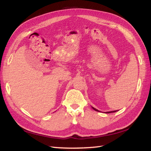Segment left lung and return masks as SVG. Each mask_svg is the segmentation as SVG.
Segmentation results:
<instances>
[{"label":"left lung","mask_w":151,"mask_h":151,"mask_svg":"<svg viewBox=\"0 0 151 151\" xmlns=\"http://www.w3.org/2000/svg\"><path fill=\"white\" fill-rule=\"evenodd\" d=\"M92 108L94 110H95V111H99L98 110H97V109H95V108H93V107H92ZM117 110H114V111H107V112H106V114H110V113H114V112H116Z\"/></svg>","instance_id":"obj_1"}]
</instances>
